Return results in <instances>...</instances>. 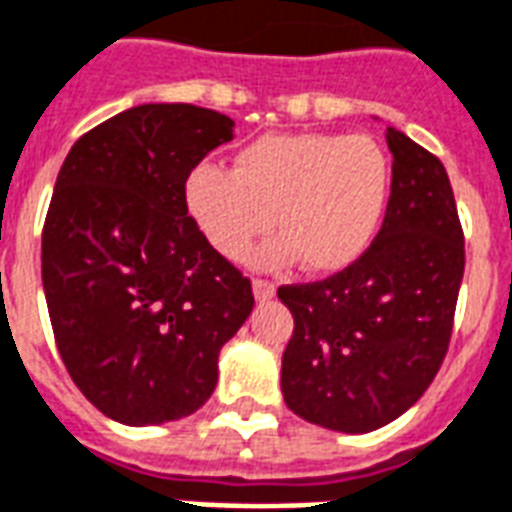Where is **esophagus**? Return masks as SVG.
<instances>
[{
	"instance_id": "1",
	"label": "esophagus",
	"mask_w": 512,
	"mask_h": 512,
	"mask_svg": "<svg viewBox=\"0 0 512 512\" xmlns=\"http://www.w3.org/2000/svg\"><path fill=\"white\" fill-rule=\"evenodd\" d=\"M253 294L259 302H267V299L275 297V283L272 280H264V278H256L253 280Z\"/></svg>"
}]
</instances>
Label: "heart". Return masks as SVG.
Listing matches in <instances>:
<instances>
[{"label": "heart", "mask_w": 512, "mask_h": 512, "mask_svg": "<svg viewBox=\"0 0 512 512\" xmlns=\"http://www.w3.org/2000/svg\"><path fill=\"white\" fill-rule=\"evenodd\" d=\"M391 191V159L370 134H267L242 148L234 169L199 164L186 180L188 213L226 259L259 237H283L256 256H294L307 272H337L367 251Z\"/></svg>", "instance_id": "obj_1"}]
</instances>
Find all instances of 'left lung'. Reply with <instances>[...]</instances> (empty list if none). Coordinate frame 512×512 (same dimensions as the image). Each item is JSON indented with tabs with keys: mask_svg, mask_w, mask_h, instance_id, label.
<instances>
[{
	"mask_svg": "<svg viewBox=\"0 0 512 512\" xmlns=\"http://www.w3.org/2000/svg\"><path fill=\"white\" fill-rule=\"evenodd\" d=\"M391 194L378 237L348 267L278 297L294 315L286 405L334 432H372L421 399L451 345L464 232L443 161L388 129Z\"/></svg>",
	"mask_w": 512,
	"mask_h": 512,
	"instance_id": "1",
	"label": "left lung"
}]
</instances>
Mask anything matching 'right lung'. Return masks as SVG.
I'll list each match as a JSON object with an SVG mask.
<instances>
[{"label":"right lung","mask_w":512,"mask_h":512,"mask_svg":"<svg viewBox=\"0 0 512 512\" xmlns=\"http://www.w3.org/2000/svg\"><path fill=\"white\" fill-rule=\"evenodd\" d=\"M197 105H140L80 137L42 226V286L72 383L113 421L197 413L253 310L251 278L188 215L186 180L232 140Z\"/></svg>","instance_id":"right-lung-1"}]
</instances>
